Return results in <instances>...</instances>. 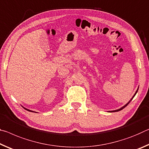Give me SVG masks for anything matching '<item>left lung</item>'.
Masks as SVG:
<instances>
[{
    "label": "left lung",
    "mask_w": 149,
    "mask_h": 149,
    "mask_svg": "<svg viewBox=\"0 0 149 149\" xmlns=\"http://www.w3.org/2000/svg\"><path fill=\"white\" fill-rule=\"evenodd\" d=\"M137 91H138V90H137V91H136V92H135V95H134V96H133V97H134V96H135V94H136V92H137ZM129 103H127V104L126 105H125V106H124L123 107V108H120V109H117V110H115V111H112V112H114V111H120V110H121V109H122L123 108H125V106H127V105Z\"/></svg>",
    "instance_id": "left-lung-1"
}]
</instances>
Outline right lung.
I'll return each mask as SVG.
<instances>
[{
  "label": "right lung",
  "mask_w": 149,
  "mask_h": 149,
  "mask_svg": "<svg viewBox=\"0 0 149 149\" xmlns=\"http://www.w3.org/2000/svg\"><path fill=\"white\" fill-rule=\"evenodd\" d=\"M26 109V108H25ZM26 110H28V111H31V110H29V109H26Z\"/></svg>",
  "instance_id": "1"
}]
</instances>
